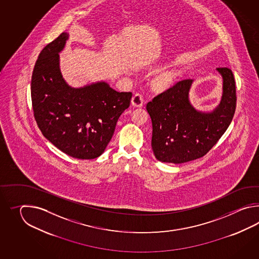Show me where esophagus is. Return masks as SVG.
Instances as JSON below:
<instances>
[{"instance_id":"34e87169","label":"esophagus","mask_w":259,"mask_h":259,"mask_svg":"<svg viewBox=\"0 0 259 259\" xmlns=\"http://www.w3.org/2000/svg\"><path fill=\"white\" fill-rule=\"evenodd\" d=\"M143 96L141 94H134L132 97V105L135 107H141L143 105Z\"/></svg>"}]
</instances>
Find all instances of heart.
<instances>
[{
    "label": "heart",
    "mask_w": 259,
    "mask_h": 259,
    "mask_svg": "<svg viewBox=\"0 0 259 259\" xmlns=\"http://www.w3.org/2000/svg\"><path fill=\"white\" fill-rule=\"evenodd\" d=\"M167 81V77H164V76H161L156 79V84L159 86V87H164Z\"/></svg>",
    "instance_id": "b5f03b06"
}]
</instances>
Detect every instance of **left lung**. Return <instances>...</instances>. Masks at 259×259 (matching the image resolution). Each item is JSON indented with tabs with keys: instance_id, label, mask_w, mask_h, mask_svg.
Returning <instances> with one entry per match:
<instances>
[{
	"instance_id": "obj_1",
	"label": "left lung",
	"mask_w": 259,
	"mask_h": 259,
	"mask_svg": "<svg viewBox=\"0 0 259 259\" xmlns=\"http://www.w3.org/2000/svg\"><path fill=\"white\" fill-rule=\"evenodd\" d=\"M223 78L220 105L208 113L191 105L189 92L193 79L178 81L149 102L146 109L152 119V149L157 160L182 164L209 152L224 134L235 113L236 87L228 67H219Z\"/></svg>"
}]
</instances>
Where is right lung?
<instances>
[{
  "label": "right lung",
  "instance_id": "obj_1",
  "mask_svg": "<svg viewBox=\"0 0 259 259\" xmlns=\"http://www.w3.org/2000/svg\"><path fill=\"white\" fill-rule=\"evenodd\" d=\"M68 34L61 33L40 52L31 77L34 117L44 137L63 153L94 159L104 153L116 122L131 104L105 81L72 88L62 77L59 53Z\"/></svg>",
  "mask_w": 259,
  "mask_h": 259
}]
</instances>
